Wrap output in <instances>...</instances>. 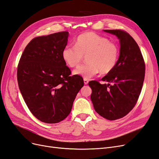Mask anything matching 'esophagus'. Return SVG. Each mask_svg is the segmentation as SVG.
Masks as SVG:
<instances>
[{"label":"esophagus","mask_w":159,"mask_h":159,"mask_svg":"<svg viewBox=\"0 0 159 159\" xmlns=\"http://www.w3.org/2000/svg\"><path fill=\"white\" fill-rule=\"evenodd\" d=\"M84 84L87 85L88 84V82H89V81L87 79H84Z\"/></svg>","instance_id":"obj_1"}]
</instances>
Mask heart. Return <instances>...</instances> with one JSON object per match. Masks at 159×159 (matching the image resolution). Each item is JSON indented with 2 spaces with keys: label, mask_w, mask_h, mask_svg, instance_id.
I'll return each instance as SVG.
<instances>
[{
  "label": "heart",
  "mask_w": 159,
  "mask_h": 159,
  "mask_svg": "<svg viewBox=\"0 0 159 159\" xmlns=\"http://www.w3.org/2000/svg\"><path fill=\"white\" fill-rule=\"evenodd\" d=\"M119 50L117 44L108 38L93 32H85L79 35L75 47L66 46L61 57L70 68L78 66L86 56L85 65L80 66L74 71V74L89 79L98 74L110 73L117 65Z\"/></svg>",
  "instance_id": "heart-1"
}]
</instances>
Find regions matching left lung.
<instances>
[{
    "mask_svg": "<svg viewBox=\"0 0 159 159\" xmlns=\"http://www.w3.org/2000/svg\"><path fill=\"white\" fill-rule=\"evenodd\" d=\"M119 40V57L115 68L102 79L89 82L92 89L91 100L101 116L116 120L125 116L135 105L145 79V65L137 42L121 30H103Z\"/></svg>",
    "mask_w": 159,
    "mask_h": 159,
    "instance_id": "left-lung-1",
    "label": "left lung"
}]
</instances>
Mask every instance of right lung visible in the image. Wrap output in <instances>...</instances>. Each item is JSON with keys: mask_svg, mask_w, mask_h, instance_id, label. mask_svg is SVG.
Returning a JSON list of instances; mask_svg holds the SVG:
<instances>
[{"mask_svg": "<svg viewBox=\"0 0 159 159\" xmlns=\"http://www.w3.org/2000/svg\"><path fill=\"white\" fill-rule=\"evenodd\" d=\"M68 32L36 37L25 48L17 69L18 87L34 116L46 123L61 121L71 112L84 80L71 71L61 52Z\"/></svg>", "mask_w": 159, "mask_h": 159, "instance_id": "add662e5", "label": "right lung"}]
</instances>
